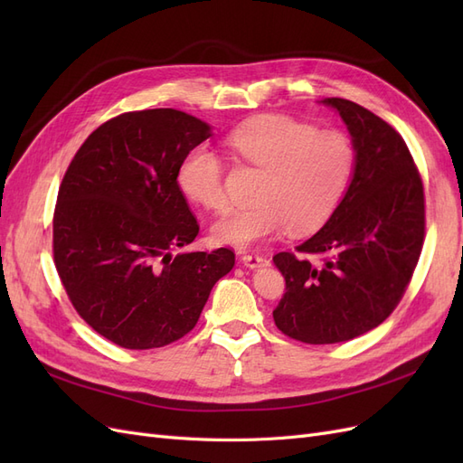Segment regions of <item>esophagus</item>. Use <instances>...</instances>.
<instances>
[{
  "label": "esophagus",
  "instance_id": "1",
  "mask_svg": "<svg viewBox=\"0 0 463 463\" xmlns=\"http://www.w3.org/2000/svg\"><path fill=\"white\" fill-rule=\"evenodd\" d=\"M241 262L247 266V269H250V270L260 269V266L269 264V260H266V259H264V257H260V255H255V253H250V255H243V257H241Z\"/></svg>",
  "mask_w": 463,
  "mask_h": 463
}]
</instances>
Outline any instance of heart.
Returning <instances> with one entry per match:
<instances>
[{"instance_id": "obj_1", "label": "heart", "mask_w": 463, "mask_h": 463, "mask_svg": "<svg viewBox=\"0 0 463 463\" xmlns=\"http://www.w3.org/2000/svg\"><path fill=\"white\" fill-rule=\"evenodd\" d=\"M226 146L237 160L264 170L259 203L232 206L213 223L214 240L235 249L253 247L286 228L296 235L318 230L344 199L355 165L345 135L282 114L245 121L226 137ZM177 181L208 210L228 204L222 158L204 145L185 154Z\"/></svg>"}]
</instances>
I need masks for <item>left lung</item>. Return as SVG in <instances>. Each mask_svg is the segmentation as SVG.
<instances>
[{"mask_svg":"<svg viewBox=\"0 0 463 463\" xmlns=\"http://www.w3.org/2000/svg\"><path fill=\"white\" fill-rule=\"evenodd\" d=\"M345 123L355 165L328 222L298 250L274 255L286 293L276 326L305 344L354 340L381 325L408 288L425 237L423 184L403 138L363 106L320 100Z\"/></svg>","mask_w":463,"mask_h":463,"instance_id":"8db88e82","label":"left lung"}]
</instances>
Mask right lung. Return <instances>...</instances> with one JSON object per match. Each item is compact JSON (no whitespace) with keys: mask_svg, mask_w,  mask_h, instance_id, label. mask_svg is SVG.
<instances>
[{"mask_svg":"<svg viewBox=\"0 0 463 463\" xmlns=\"http://www.w3.org/2000/svg\"><path fill=\"white\" fill-rule=\"evenodd\" d=\"M210 135L185 111H129L82 143L61 181L55 269L87 325L125 349L184 338L235 264L223 247L172 253L199 233L177 185L179 164Z\"/></svg>","mask_w":463,"mask_h":463,"instance_id":"1","label":"right lung"}]
</instances>
